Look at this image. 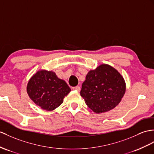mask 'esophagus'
Returning a JSON list of instances; mask_svg holds the SVG:
<instances>
[{
	"label": "esophagus",
	"mask_w": 154,
	"mask_h": 154,
	"mask_svg": "<svg viewBox=\"0 0 154 154\" xmlns=\"http://www.w3.org/2000/svg\"><path fill=\"white\" fill-rule=\"evenodd\" d=\"M73 90H75V91H80V88L79 86H76V87H73L72 88Z\"/></svg>",
	"instance_id": "34e87169"
}]
</instances>
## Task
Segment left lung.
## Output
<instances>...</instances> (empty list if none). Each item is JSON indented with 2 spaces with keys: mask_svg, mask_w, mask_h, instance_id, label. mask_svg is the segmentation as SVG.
<instances>
[{
  "mask_svg": "<svg viewBox=\"0 0 154 154\" xmlns=\"http://www.w3.org/2000/svg\"><path fill=\"white\" fill-rule=\"evenodd\" d=\"M125 90L121 74L110 65L102 64L89 71L82 84L80 95L90 109L101 114L118 106Z\"/></svg>",
  "mask_w": 154,
  "mask_h": 154,
  "instance_id": "1",
  "label": "left lung"
}]
</instances>
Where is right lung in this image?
Returning <instances> with one entry per match:
<instances>
[{"label":"right lung","mask_w":154,"mask_h":154,"mask_svg":"<svg viewBox=\"0 0 154 154\" xmlns=\"http://www.w3.org/2000/svg\"><path fill=\"white\" fill-rule=\"evenodd\" d=\"M71 91L65 80L53 71L40 70L30 78L27 86L28 95L42 109L51 111L59 106Z\"/></svg>","instance_id":"obj_1"}]
</instances>
